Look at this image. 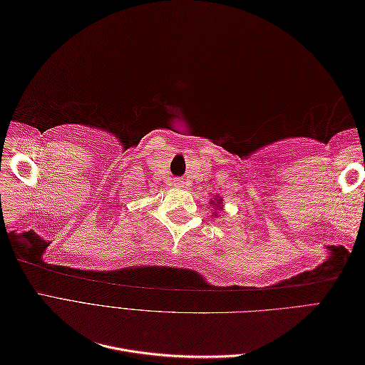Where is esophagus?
Returning <instances> with one entry per match:
<instances>
[{"label":"esophagus","instance_id":"esophagus-1","mask_svg":"<svg viewBox=\"0 0 365 365\" xmlns=\"http://www.w3.org/2000/svg\"><path fill=\"white\" fill-rule=\"evenodd\" d=\"M173 185H175V187H185L187 182L182 181V180H175V181H173Z\"/></svg>","mask_w":365,"mask_h":365}]
</instances>
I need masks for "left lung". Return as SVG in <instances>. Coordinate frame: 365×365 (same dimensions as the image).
<instances>
[{
    "label": "left lung",
    "instance_id": "8db88e82",
    "mask_svg": "<svg viewBox=\"0 0 365 365\" xmlns=\"http://www.w3.org/2000/svg\"><path fill=\"white\" fill-rule=\"evenodd\" d=\"M213 202V205L215 207H217V208H222V205H220V204H222V200H219V197H216V200L215 201H212Z\"/></svg>",
    "mask_w": 365,
    "mask_h": 365
}]
</instances>
